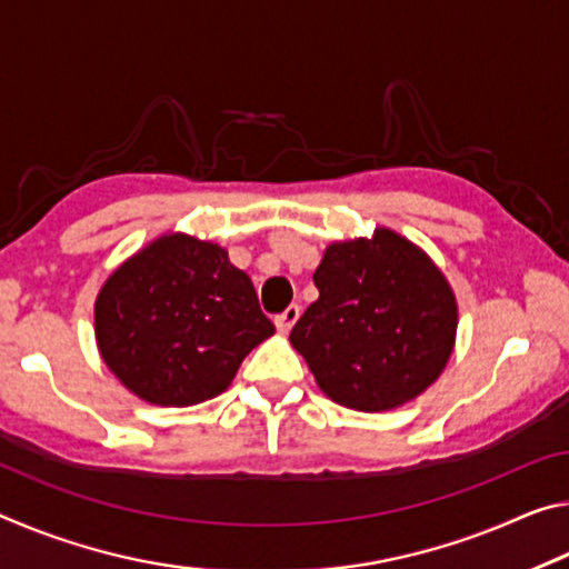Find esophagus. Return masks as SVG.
Here are the masks:
<instances>
[{"instance_id": "34e87169", "label": "esophagus", "mask_w": 569, "mask_h": 569, "mask_svg": "<svg viewBox=\"0 0 569 569\" xmlns=\"http://www.w3.org/2000/svg\"><path fill=\"white\" fill-rule=\"evenodd\" d=\"M298 316H301V306H288L283 313H278L276 316V329L281 331V333H288L293 329V323L298 321Z\"/></svg>"}]
</instances>
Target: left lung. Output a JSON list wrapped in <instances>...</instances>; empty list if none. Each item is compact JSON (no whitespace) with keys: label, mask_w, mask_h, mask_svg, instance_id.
I'll return each mask as SVG.
<instances>
[{"label":"left lung","mask_w":569,"mask_h":569,"mask_svg":"<svg viewBox=\"0 0 569 569\" xmlns=\"http://www.w3.org/2000/svg\"><path fill=\"white\" fill-rule=\"evenodd\" d=\"M319 301L291 331L321 391L356 411H387L439 379L457 339V298L435 261L389 228L326 248Z\"/></svg>","instance_id":"obj_1"}]
</instances>
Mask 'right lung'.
Wrapping results in <instances>:
<instances>
[{"label":"right lung","mask_w":569,"mask_h":569,"mask_svg":"<svg viewBox=\"0 0 569 569\" xmlns=\"http://www.w3.org/2000/svg\"><path fill=\"white\" fill-rule=\"evenodd\" d=\"M273 331L228 250L186 233L138 250L94 301L102 361L124 389L158 407H192L223 393Z\"/></svg>","instance_id":"add662e5"}]
</instances>
